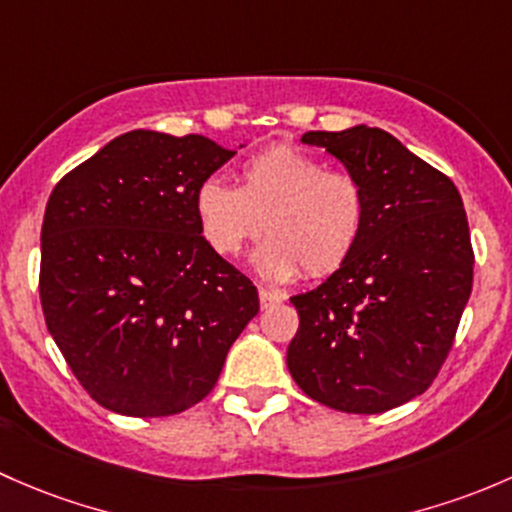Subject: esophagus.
I'll use <instances>...</instances> for the list:
<instances>
[{
  "mask_svg": "<svg viewBox=\"0 0 512 512\" xmlns=\"http://www.w3.org/2000/svg\"><path fill=\"white\" fill-rule=\"evenodd\" d=\"M258 300H261V308H271V305L281 303L283 295L276 291H268V288H258Z\"/></svg>",
  "mask_w": 512,
  "mask_h": 512,
  "instance_id": "obj_1",
  "label": "esophagus"
}]
</instances>
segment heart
<instances>
[{"instance_id":"b5f03b06","label":"heart","mask_w":512,"mask_h":512,"mask_svg":"<svg viewBox=\"0 0 512 512\" xmlns=\"http://www.w3.org/2000/svg\"><path fill=\"white\" fill-rule=\"evenodd\" d=\"M194 214L214 254L234 258L261 229L254 266L268 281L328 276L360 244L367 194L350 172L291 145H273L241 165V184L204 179L194 192Z\"/></svg>"}]
</instances>
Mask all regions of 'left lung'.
Masks as SVG:
<instances>
[{"mask_svg":"<svg viewBox=\"0 0 512 512\" xmlns=\"http://www.w3.org/2000/svg\"><path fill=\"white\" fill-rule=\"evenodd\" d=\"M300 140L360 179L367 221L333 276L291 298L300 325L288 370L325 407L387 412L431 387L453 345L473 286L466 209L444 172L384 130H310Z\"/></svg>","mask_w":512,"mask_h":512,"instance_id":"obj_1","label":"left lung"}]
</instances>
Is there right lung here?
Here are the masks:
<instances>
[{"instance_id": "1", "label": "right lung", "mask_w": 512, "mask_h": 512, "mask_svg": "<svg viewBox=\"0 0 512 512\" xmlns=\"http://www.w3.org/2000/svg\"><path fill=\"white\" fill-rule=\"evenodd\" d=\"M234 150L133 130L51 192L39 295L63 360L100 407L170 416L202 402L258 313L254 283L204 241L194 192Z\"/></svg>"}]
</instances>
